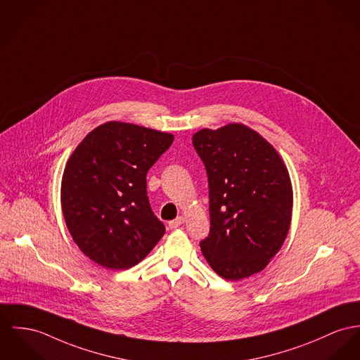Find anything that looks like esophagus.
<instances>
[{
    "label": "esophagus",
    "mask_w": 360,
    "mask_h": 360,
    "mask_svg": "<svg viewBox=\"0 0 360 360\" xmlns=\"http://www.w3.org/2000/svg\"><path fill=\"white\" fill-rule=\"evenodd\" d=\"M184 221H185L184 217H178L176 219L168 221V226H169V229H176V227H179L181 224H184Z\"/></svg>",
    "instance_id": "obj_1"
}]
</instances>
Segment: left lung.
I'll return each mask as SVG.
<instances>
[{"instance_id": "obj_1", "label": "left lung", "mask_w": 360, "mask_h": 360, "mask_svg": "<svg viewBox=\"0 0 360 360\" xmlns=\"http://www.w3.org/2000/svg\"><path fill=\"white\" fill-rule=\"evenodd\" d=\"M210 186V221L200 248L229 281L260 273L282 247L292 219L293 191L277 150L240 123L193 136Z\"/></svg>"}]
</instances>
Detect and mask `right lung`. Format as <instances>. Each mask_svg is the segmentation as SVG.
<instances>
[{"mask_svg": "<svg viewBox=\"0 0 360 360\" xmlns=\"http://www.w3.org/2000/svg\"><path fill=\"white\" fill-rule=\"evenodd\" d=\"M174 136L131 123L107 122L70 156L61 208L72 240L110 270H127L155 248L166 227L153 214L146 174Z\"/></svg>", "mask_w": 360, "mask_h": 360, "instance_id": "1", "label": "right lung"}]
</instances>
